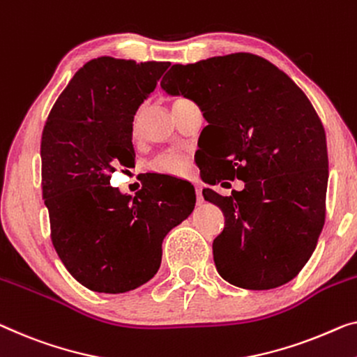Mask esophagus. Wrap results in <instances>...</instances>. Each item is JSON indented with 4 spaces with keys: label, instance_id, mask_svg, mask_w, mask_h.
<instances>
[{
    "label": "esophagus",
    "instance_id": "esophagus-1",
    "mask_svg": "<svg viewBox=\"0 0 357 357\" xmlns=\"http://www.w3.org/2000/svg\"><path fill=\"white\" fill-rule=\"evenodd\" d=\"M195 194H197V204H199V205H202V204H204V195H202V188H199V185H197V188H195Z\"/></svg>",
    "mask_w": 357,
    "mask_h": 357
}]
</instances>
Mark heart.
Listing matches in <instances>:
<instances>
[{
	"label": "heart",
	"instance_id": "b5f03b06",
	"mask_svg": "<svg viewBox=\"0 0 357 357\" xmlns=\"http://www.w3.org/2000/svg\"><path fill=\"white\" fill-rule=\"evenodd\" d=\"M151 169H153L155 173L179 176V174L188 172V162L184 160V157L178 155V153H162V155L153 158Z\"/></svg>",
	"mask_w": 357,
	"mask_h": 357
}]
</instances>
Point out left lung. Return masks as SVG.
I'll return each mask as SVG.
<instances>
[{"instance_id":"left-lung-1","label":"left lung","mask_w":357,"mask_h":357,"mask_svg":"<svg viewBox=\"0 0 357 357\" xmlns=\"http://www.w3.org/2000/svg\"><path fill=\"white\" fill-rule=\"evenodd\" d=\"M160 86L194 100L208 121L200 141L215 146L218 173L208 172V184L245 183L231 197L204 189L226 218L213 242L218 273L247 290L296 278L326 221L327 141L310 99L274 63L248 52L176 63Z\"/></svg>"}]
</instances>
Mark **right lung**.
<instances>
[{"label": "right lung", "instance_id": "1", "mask_svg": "<svg viewBox=\"0 0 357 357\" xmlns=\"http://www.w3.org/2000/svg\"><path fill=\"white\" fill-rule=\"evenodd\" d=\"M169 66L114 57L86 62L43 130L52 245L68 273L99 294H125L151 280L163 238L194 211L188 181L160 176L135 197L110 185L116 167L135 162L132 120Z\"/></svg>", "mask_w": 357, "mask_h": 357}]
</instances>
